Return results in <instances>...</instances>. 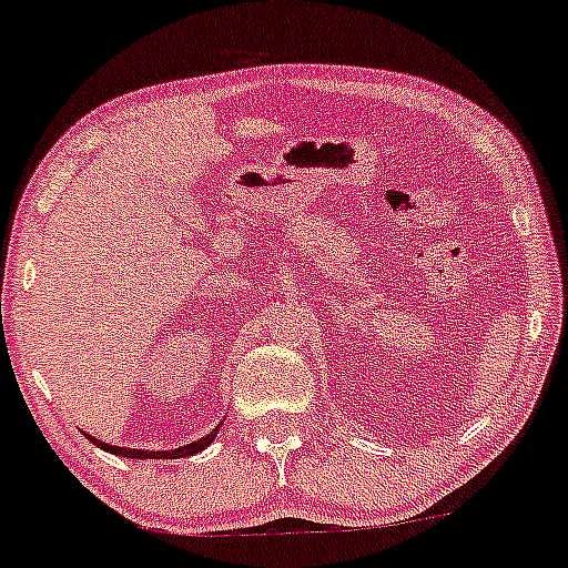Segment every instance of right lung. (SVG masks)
I'll return each mask as SVG.
<instances>
[{
    "label": "right lung",
    "mask_w": 568,
    "mask_h": 568,
    "mask_svg": "<svg viewBox=\"0 0 568 568\" xmlns=\"http://www.w3.org/2000/svg\"><path fill=\"white\" fill-rule=\"evenodd\" d=\"M219 435V427L213 429V433H207L205 438L200 440H192L186 443V446H179V448H171V452H143V448H125V446H109V443L93 438V435H88L90 443H95L98 448H103V452L109 454H116V456H128V459H181V456H194L200 454L202 448H207L213 443V438Z\"/></svg>",
    "instance_id": "1"
}]
</instances>
